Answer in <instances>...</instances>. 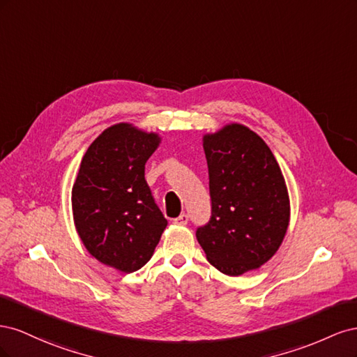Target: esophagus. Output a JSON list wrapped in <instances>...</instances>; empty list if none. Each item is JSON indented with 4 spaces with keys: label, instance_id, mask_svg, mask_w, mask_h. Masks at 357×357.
Masks as SVG:
<instances>
[{
    "label": "esophagus",
    "instance_id": "34e87169",
    "mask_svg": "<svg viewBox=\"0 0 357 357\" xmlns=\"http://www.w3.org/2000/svg\"><path fill=\"white\" fill-rule=\"evenodd\" d=\"M172 222H174L176 225H186L189 222V215L186 213H183V214H180L178 218H176Z\"/></svg>",
    "mask_w": 357,
    "mask_h": 357
}]
</instances>
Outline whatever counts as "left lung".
Wrapping results in <instances>:
<instances>
[{"instance_id": "8db88e82", "label": "left lung", "mask_w": 357, "mask_h": 357, "mask_svg": "<svg viewBox=\"0 0 357 357\" xmlns=\"http://www.w3.org/2000/svg\"><path fill=\"white\" fill-rule=\"evenodd\" d=\"M204 152L211 215L198 226L197 240L220 273L241 275L269 261L284 238V177L264 139L238 123L205 135Z\"/></svg>"}]
</instances>
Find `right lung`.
Returning a JSON list of instances; mask_svg holds the SVG:
<instances>
[{
    "mask_svg": "<svg viewBox=\"0 0 357 357\" xmlns=\"http://www.w3.org/2000/svg\"><path fill=\"white\" fill-rule=\"evenodd\" d=\"M158 144L156 134L128 123L105 129L84 153L73 186L74 223L84 247L119 271L144 266L168 225L144 178Z\"/></svg>",
    "mask_w": 357,
    "mask_h": 357,
    "instance_id": "1",
    "label": "right lung"
}]
</instances>
